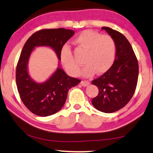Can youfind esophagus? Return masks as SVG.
<instances>
[{
  "label": "esophagus",
  "instance_id": "esophagus-1",
  "mask_svg": "<svg viewBox=\"0 0 153 153\" xmlns=\"http://www.w3.org/2000/svg\"><path fill=\"white\" fill-rule=\"evenodd\" d=\"M81 84H82L83 86H87L90 84V82H88V81L84 80V81H82V82H81Z\"/></svg>",
  "mask_w": 153,
  "mask_h": 153
}]
</instances>
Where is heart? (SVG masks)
<instances>
[{"mask_svg":"<svg viewBox=\"0 0 153 153\" xmlns=\"http://www.w3.org/2000/svg\"><path fill=\"white\" fill-rule=\"evenodd\" d=\"M74 42L79 48L86 51L84 59L86 66L82 70L84 76H91L96 72L97 74H103L114 65L116 46L111 36L101 35L92 30H85L75 38ZM59 56L62 65L69 74H79L80 65L74 57L69 45L62 47Z\"/></svg>","mask_w":153,"mask_h":153,"instance_id":"1","label":"heart"}]
</instances>
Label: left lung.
<instances>
[{"label":"left lung","instance_id":"8db88e82","mask_svg":"<svg viewBox=\"0 0 153 153\" xmlns=\"http://www.w3.org/2000/svg\"><path fill=\"white\" fill-rule=\"evenodd\" d=\"M114 39L116 46L114 65L102 76L92 81L99 88V94L91 100L97 110L113 113L122 108L134 94L138 77V63L133 48L119 32L102 27Z\"/></svg>","mask_w":153,"mask_h":153}]
</instances>
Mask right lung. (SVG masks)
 <instances>
[{"mask_svg": "<svg viewBox=\"0 0 153 153\" xmlns=\"http://www.w3.org/2000/svg\"><path fill=\"white\" fill-rule=\"evenodd\" d=\"M75 32L64 28L37 31L26 41L16 68V84L18 93L27 108L39 116H48L58 112L65 104L69 90L81 81L68 76L60 66V51ZM38 46L52 49L59 61L56 71L45 82H35L28 71L31 52Z\"/></svg>", "mask_w": 153, "mask_h": 153, "instance_id": "add662e5", "label": "right lung"}]
</instances>
